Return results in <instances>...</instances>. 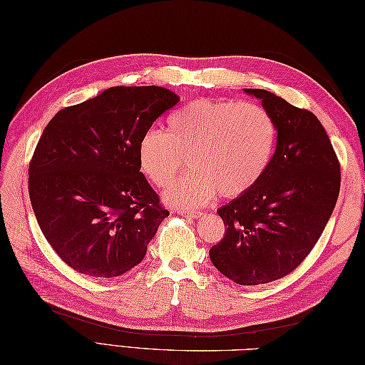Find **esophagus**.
Returning a JSON list of instances; mask_svg holds the SVG:
<instances>
[{
  "mask_svg": "<svg viewBox=\"0 0 365 365\" xmlns=\"http://www.w3.org/2000/svg\"><path fill=\"white\" fill-rule=\"evenodd\" d=\"M178 215L182 216H187V218H199V216H202V212H196V210H178Z\"/></svg>",
  "mask_w": 365,
  "mask_h": 365,
  "instance_id": "obj_1",
  "label": "esophagus"
}]
</instances>
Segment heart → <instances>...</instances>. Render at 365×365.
<instances>
[{"instance_id":"b5f03b06","label":"heart","mask_w":365,"mask_h":365,"mask_svg":"<svg viewBox=\"0 0 365 365\" xmlns=\"http://www.w3.org/2000/svg\"><path fill=\"white\" fill-rule=\"evenodd\" d=\"M276 122L265 108L237 100L199 98L166 119V133L149 130L139 139L138 160L145 177L166 188L188 158L191 173L165 199L180 207L243 196L260 182L273 158Z\"/></svg>"}]
</instances>
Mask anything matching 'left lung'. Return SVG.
<instances>
[{"instance_id":"obj_1","label":"left lung","mask_w":365,"mask_h":365,"mask_svg":"<svg viewBox=\"0 0 365 365\" xmlns=\"http://www.w3.org/2000/svg\"><path fill=\"white\" fill-rule=\"evenodd\" d=\"M262 100L277 128L276 152L252 190L221 207L224 238L210 260L230 281L259 285L301 265L334 210L340 165L317 115L263 89H245Z\"/></svg>"}]
</instances>
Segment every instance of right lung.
<instances>
[{"label":"right lung","instance_id":"add662e5","mask_svg":"<svg viewBox=\"0 0 365 365\" xmlns=\"http://www.w3.org/2000/svg\"><path fill=\"white\" fill-rule=\"evenodd\" d=\"M178 97L114 86L56 113L29 161V199L46 242L68 267L115 277L144 259L169 212L141 173L139 139Z\"/></svg>","mask_w":365,"mask_h":365}]
</instances>
